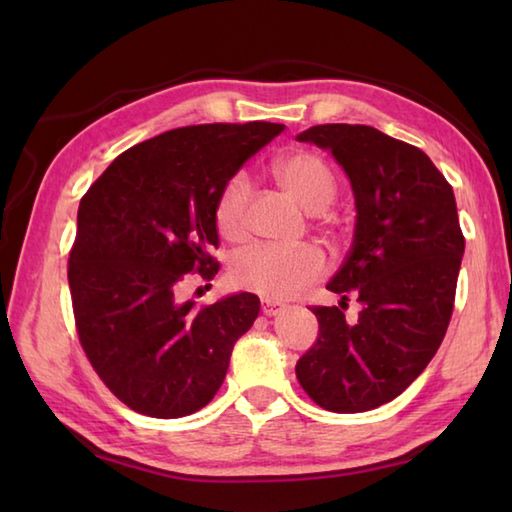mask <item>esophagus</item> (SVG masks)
Listing matches in <instances>:
<instances>
[{
	"label": "esophagus",
	"instance_id": "obj_1",
	"mask_svg": "<svg viewBox=\"0 0 512 512\" xmlns=\"http://www.w3.org/2000/svg\"><path fill=\"white\" fill-rule=\"evenodd\" d=\"M284 303L281 301H275V299H262V312L266 314V317H277L279 312H284Z\"/></svg>",
	"mask_w": 512,
	"mask_h": 512
}]
</instances>
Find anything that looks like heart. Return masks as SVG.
<instances>
[{"instance_id": "obj_1", "label": "heart", "mask_w": 512, "mask_h": 512, "mask_svg": "<svg viewBox=\"0 0 512 512\" xmlns=\"http://www.w3.org/2000/svg\"><path fill=\"white\" fill-rule=\"evenodd\" d=\"M275 176L308 211H325L336 198L334 173L312 151H290L275 160ZM253 182L246 171H235L215 200V226L226 239L239 242L248 231V200ZM325 275V255L317 246L255 244L233 257L231 277L237 288L253 290L264 299H290Z\"/></svg>"}]
</instances>
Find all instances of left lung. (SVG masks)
Returning a JSON list of instances; mask_svg holds the SVG:
<instances>
[{"mask_svg":"<svg viewBox=\"0 0 512 512\" xmlns=\"http://www.w3.org/2000/svg\"><path fill=\"white\" fill-rule=\"evenodd\" d=\"M332 151L352 182V248L314 306L319 339L295 367L303 391L336 413L376 409L400 396L447 334L464 255L447 178L422 149L369 125H314L297 136ZM350 296L362 303L344 321Z\"/></svg>","mask_w":512,"mask_h":512,"instance_id":"8db88e82","label":"left lung"}]
</instances>
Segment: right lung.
<instances>
[{
  "mask_svg": "<svg viewBox=\"0 0 512 512\" xmlns=\"http://www.w3.org/2000/svg\"><path fill=\"white\" fill-rule=\"evenodd\" d=\"M281 132L264 121L171 129L123 151L81 198L68 262L76 332L129 409L182 418L224 383L259 299L239 292L198 308L176 292L189 273L217 275V193Z\"/></svg>",
  "mask_w": 512,
  "mask_h": 512,
  "instance_id": "add662e5",
  "label": "right lung"
}]
</instances>
